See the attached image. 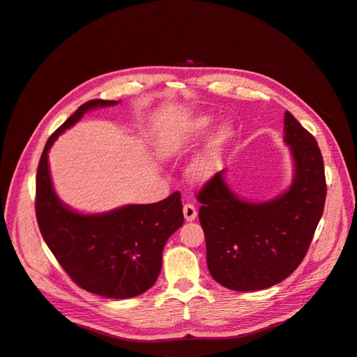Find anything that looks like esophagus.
Here are the masks:
<instances>
[{"label":"esophagus","instance_id":"34e87169","mask_svg":"<svg viewBox=\"0 0 357 357\" xmlns=\"http://www.w3.org/2000/svg\"><path fill=\"white\" fill-rule=\"evenodd\" d=\"M183 213H184V218H186V221H193L197 215V211L193 204H186L183 206Z\"/></svg>","mask_w":357,"mask_h":357}]
</instances>
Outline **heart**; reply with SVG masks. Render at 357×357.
Segmentation results:
<instances>
[{"instance_id":"heart-1","label":"heart","mask_w":357,"mask_h":357,"mask_svg":"<svg viewBox=\"0 0 357 357\" xmlns=\"http://www.w3.org/2000/svg\"><path fill=\"white\" fill-rule=\"evenodd\" d=\"M208 124H209L208 119H199L193 124V132H202L204 129H206ZM230 133H231V129L227 124L220 126L218 129L212 133L206 149L201 155H199L190 165L189 171H190V176L195 180H205L212 174L213 168H215L218 152H220L221 146L224 145V142L228 139V136H230ZM177 148H178L177 145H173V148L171 149L176 151Z\"/></svg>"}]
</instances>
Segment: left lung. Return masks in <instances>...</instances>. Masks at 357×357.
I'll use <instances>...</instances> for the list:
<instances>
[{
    "label": "left lung",
    "instance_id": "obj_1",
    "mask_svg": "<svg viewBox=\"0 0 357 357\" xmlns=\"http://www.w3.org/2000/svg\"><path fill=\"white\" fill-rule=\"evenodd\" d=\"M284 142L294 160L290 189L264 204L238 199L222 173L211 177L196 199L212 278L236 291L273 287L302 264L322 217L326 181L313 137L291 112L284 116Z\"/></svg>",
    "mask_w": 357,
    "mask_h": 357
}]
</instances>
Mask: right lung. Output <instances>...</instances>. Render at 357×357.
Here are the masks:
<instances>
[{
    "mask_svg": "<svg viewBox=\"0 0 357 357\" xmlns=\"http://www.w3.org/2000/svg\"><path fill=\"white\" fill-rule=\"evenodd\" d=\"M116 104L104 99L84 102L50 136L36 171L35 211L45 243L80 289L129 298L145 293L158 278L167 240L183 225L181 195L174 192L156 204L83 215L60 202L48 168V151L56 137L86 111Z\"/></svg>",
    "mask_w": 357,
    "mask_h": 357,
    "instance_id": "right-lung-1",
    "label": "right lung"
}]
</instances>
